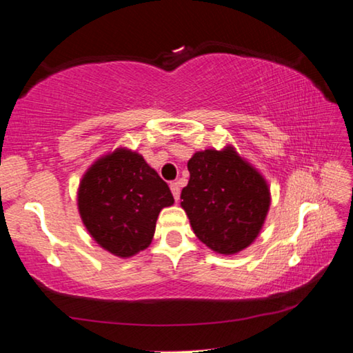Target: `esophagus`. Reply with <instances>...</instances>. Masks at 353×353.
Listing matches in <instances>:
<instances>
[{
  "mask_svg": "<svg viewBox=\"0 0 353 353\" xmlns=\"http://www.w3.org/2000/svg\"><path fill=\"white\" fill-rule=\"evenodd\" d=\"M170 188H171V193H172V196H174L176 201H177L179 198H181V187H179L177 182H172V183L170 185Z\"/></svg>",
  "mask_w": 353,
  "mask_h": 353,
  "instance_id": "obj_1",
  "label": "esophagus"
}]
</instances>
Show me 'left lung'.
<instances>
[{
	"mask_svg": "<svg viewBox=\"0 0 353 353\" xmlns=\"http://www.w3.org/2000/svg\"><path fill=\"white\" fill-rule=\"evenodd\" d=\"M188 171L181 205L196 236L224 255L250 246L271 205L265 177L232 146L196 152L188 160Z\"/></svg>",
	"mask_w": 353,
	"mask_h": 353,
	"instance_id": "left-lung-1",
	"label": "left lung"
}]
</instances>
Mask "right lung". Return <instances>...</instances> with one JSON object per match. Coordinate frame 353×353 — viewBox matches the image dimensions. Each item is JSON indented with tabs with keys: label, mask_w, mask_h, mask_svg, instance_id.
<instances>
[{
	"label": "right lung",
	"mask_w": 353,
	"mask_h": 353,
	"mask_svg": "<svg viewBox=\"0 0 353 353\" xmlns=\"http://www.w3.org/2000/svg\"><path fill=\"white\" fill-rule=\"evenodd\" d=\"M172 204L168 183L143 155L126 148L99 157L77 190V208L88 234L119 259L151 244L160 210Z\"/></svg>",
	"instance_id": "add662e5"
}]
</instances>
